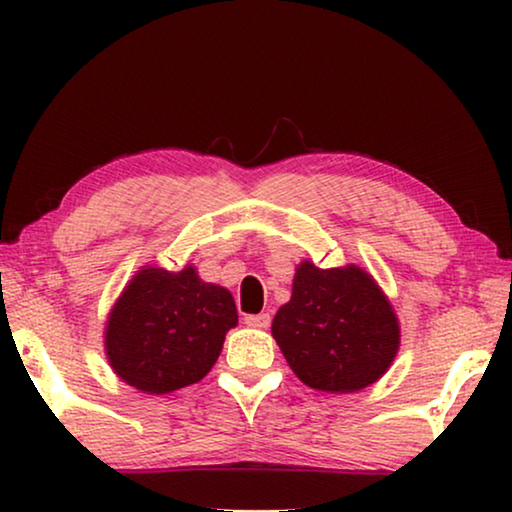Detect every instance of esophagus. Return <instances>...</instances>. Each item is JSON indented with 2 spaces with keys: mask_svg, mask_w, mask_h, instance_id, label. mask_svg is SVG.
Here are the masks:
<instances>
[{
  "mask_svg": "<svg viewBox=\"0 0 512 512\" xmlns=\"http://www.w3.org/2000/svg\"><path fill=\"white\" fill-rule=\"evenodd\" d=\"M244 324L251 328H268L270 326V314H249L244 317Z\"/></svg>",
  "mask_w": 512,
  "mask_h": 512,
  "instance_id": "esophagus-1",
  "label": "esophagus"
}]
</instances>
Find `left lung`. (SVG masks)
<instances>
[{"label": "left lung", "mask_w": 512, "mask_h": 512, "mask_svg": "<svg viewBox=\"0 0 512 512\" xmlns=\"http://www.w3.org/2000/svg\"><path fill=\"white\" fill-rule=\"evenodd\" d=\"M272 338L307 387L352 394L387 373L401 345V328L366 270H321L303 261L291 300L272 319Z\"/></svg>", "instance_id": "left-lung-1"}]
</instances>
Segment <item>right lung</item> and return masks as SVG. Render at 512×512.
Masks as SVG:
<instances>
[{"label": "right lung", "instance_id": "right-lung-1", "mask_svg": "<svg viewBox=\"0 0 512 512\" xmlns=\"http://www.w3.org/2000/svg\"><path fill=\"white\" fill-rule=\"evenodd\" d=\"M237 326L235 300L202 282L193 265L181 272L139 270L116 300L104 328L114 373L144 394H170L200 382Z\"/></svg>", "mask_w": 512, "mask_h": 512}]
</instances>
